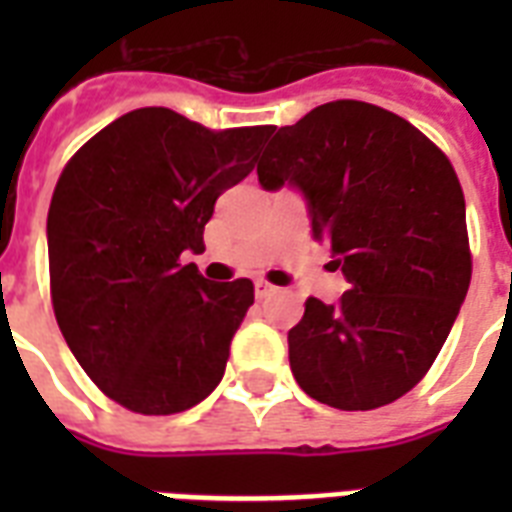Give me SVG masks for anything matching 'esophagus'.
<instances>
[{"mask_svg": "<svg viewBox=\"0 0 512 512\" xmlns=\"http://www.w3.org/2000/svg\"><path fill=\"white\" fill-rule=\"evenodd\" d=\"M273 292H276V287H273V284H268V281H263V279L255 281V295L260 297V300H263V297H271Z\"/></svg>", "mask_w": 512, "mask_h": 512, "instance_id": "esophagus-1", "label": "esophagus"}]
</instances>
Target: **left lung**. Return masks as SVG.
I'll list each match as a JSON object with an SVG mask.
<instances>
[{"mask_svg":"<svg viewBox=\"0 0 512 512\" xmlns=\"http://www.w3.org/2000/svg\"><path fill=\"white\" fill-rule=\"evenodd\" d=\"M257 177L265 191L303 193L313 239L348 281L335 305L308 297L289 329L297 385L342 412L409 393L470 287L465 196L449 159L401 116L335 100L281 127Z\"/></svg>","mask_w":512,"mask_h":512,"instance_id":"8db88e82","label":"left lung"}]
</instances>
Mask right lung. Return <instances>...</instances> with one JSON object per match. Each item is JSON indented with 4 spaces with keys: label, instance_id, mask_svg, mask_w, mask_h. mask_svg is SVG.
<instances>
[{
    "label": "right lung",
    "instance_id": "obj_1",
    "mask_svg": "<svg viewBox=\"0 0 512 512\" xmlns=\"http://www.w3.org/2000/svg\"><path fill=\"white\" fill-rule=\"evenodd\" d=\"M271 132L138 108L60 175L47 215L55 319L90 380L130 412H185L223 380L255 287L215 284L183 257L204 252L217 196L255 170Z\"/></svg>",
    "mask_w": 512,
    "mask_h": 512
}]
</instances>
